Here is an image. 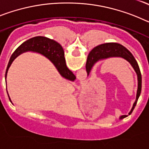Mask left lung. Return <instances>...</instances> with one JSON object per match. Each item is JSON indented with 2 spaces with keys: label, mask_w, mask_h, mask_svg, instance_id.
I'll use <instances>...</instances> for the list:
<instances>
[{
  "label": "left lung",
  "mask_w": 149,
  "mask_h": 149,
  "mask_svg": "<svg viewBox=\"0 0 149 149\" xmlns=\"http://www.w3.org/2000/svg\"><path fill=\"white\" fill-rule=\"evenodd\" d=\"M110 57H122V58L127 60L131 64V66L133 67L134 71L136 72V75H137L138 87L137 92H136V101H135V102L133 104V107L131 108V110L128 113L130 115L132 113L133 110H134L135 106H136V102H137L138 98H139V95H140L142 89L141 72H140V69H139L137 62L135 60L132 54L125 47H124L123 45L118 44V43H106V44H102L96 46L95 48H94L90 51V53L88 55L87 61H86V72H87V74H89L93 66L95 65V63L100 61V60L110 58ZM126 116H127L126 115H123L120 116V119H123V118Z\"/></svg>",
  "instance_id": "1"
}]
</instances>
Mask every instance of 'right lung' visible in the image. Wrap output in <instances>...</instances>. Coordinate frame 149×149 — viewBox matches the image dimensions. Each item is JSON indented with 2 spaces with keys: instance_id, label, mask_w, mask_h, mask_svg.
I'll use <instances>...</instances> for the list:
<instances>
[{
  "instance_id": "1",
  "label": "right lung",
  "mask_w": 149,
  "mask_h": 149,
  "mask_svg": "<svg viewBox=\"0 0 149 149\" xmlns=\"http://www.w3.org/2000/svg\"><path fill=\"white\" fill-rule=\"evenodd\" d=\"M26 51H33V52L44 55L48 60H51V63L55 65L60 75L64 78L72 81H74L76 78L72 71L67 68L65 57H64V51L60 44L53 39L45 37V36H36V37L31 38L22 43L14 51L8 63L5 78H6L8 69L11 65L13 60H15L18 55ZM9 98L10 100V96H9Z\"/></svg>"
}]
</instances>
